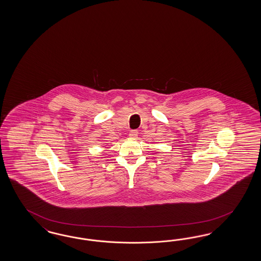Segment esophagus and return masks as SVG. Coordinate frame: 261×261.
Instances as JSON below:
<instances>
[{
	"label": "esophagus",
	"mask_w": 261,
	"mask_h": 261,
	"mask_svg": "<svg viewBox=\"0 0 261 261\" xmlns=\"http://www.w3.org/2000/svg\"><path fill=\"white\" fill-rule=\"evenodd\" d=\"M138 134H139V132H138L137 130H132V131H130V133H129V137L132 138V139H136V138L138 137Z\"/></svg>",
	"instance_id": "esophagus-1"
}]
</instances>
